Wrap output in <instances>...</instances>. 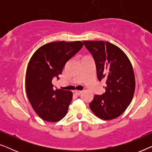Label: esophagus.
<instances>
[{"mask_svg":"<svg viewBox=\"0 0 152 152\" xmlns=\"http://www.w3.org/2000/svg\"><path fill=\"white\" fill-rule=\"evenodd\" d=\"M82 91H79V90L75 91V93L77 95H80V93H82Z\"/></svg>","mask_w":152,"mask_h":152,"instance_id":"obj_1","label":"esophagus"}]
</instances>
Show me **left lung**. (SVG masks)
I'll return each mask as SVG.
<instances>
[{
  "label": "left lung",
  "instance_id": "1",
  "mask_svg": "<svg viewBox=\"0 0 152 152\" xmlns=\"http://www.w3.org/2000/svg\"><path fill=\"white\" fill-rule=\"evenodd\" d=\"M95 60L99 81L105 80L102 95H95L89 107L102 120L118 118L126 109L134 97L136 82L132 64L116 45L102 41H84Z\"/></svg>",
  "mask_w": 152,
  "mask_h": 152
}]
</instances>
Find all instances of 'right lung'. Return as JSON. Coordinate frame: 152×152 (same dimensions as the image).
I'll return each instance as SVG.
<instances>
[{
  "instance_id": "add662e5",
  "label": "right lung",
  "mask_w": 152,
  "mask_h": 152,
  "mask_svg": "<svg viewBox=\"0 0 152 152\" xmlns=\"http://www.w3.org/2000/svg\"><path fill=\"white\" fill-rule=\"evenodd\" d=\"M82 41H57L45 44L34 53L26 72L27 96L33 109L41 119L57 122L67 113L72 93L53 89L52 81L59 75L66 62L83 46Z\"/></svg>"
}]
</instances>
